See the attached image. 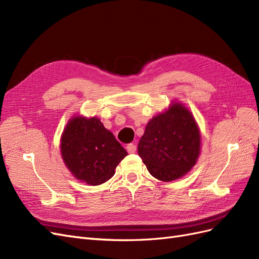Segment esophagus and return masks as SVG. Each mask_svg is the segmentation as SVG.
Returning <instances> with one entry per match:
<instances>
[{
  "label": "esophagus",
  "instance_id": "34e87169",
  "mask_svg": "<svg viewBox=\"0 0 259 259\" xmlns=\"http://www.w3.org/2000/svg\"><path fill=\"white\" fill-rule=\"evenodd\" d=\"M136 145H134V144H128L127 146H126V150H127V152L128 153H135L136 152Z\"/></svg>",
  "mask_w": 259,
  "mask_h": 259
}]
</instances>
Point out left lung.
<instances>
[{"instance_id":"obj_1","label":"left lung","mask_w":259,"mask_h":259,"mask_svg":"<svg viewBox=\"0 0 259 259\" xmlns=\"http://www.w3.org/2000/svg\"><path fill=\"white\" fill-rule=\"evenodd\" d=\"M200 153V132L190 111L173 104L147 124L138 154L153 177L170 182L191 169Z\"/></svg>"}]
</instances>
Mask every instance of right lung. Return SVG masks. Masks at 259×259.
<instances>
[{
	"mask_svg": "<svg viewBox=\"0 0 259 259\" xmlns=\"http://www.w3.org/2000/svg\"><path fill=\"white\" fill-rule=\"evenodd\" d=\"M61 155L74 177L97 186L114 175L127 152L97 117L70 120L61 137Z\"/></svg>",
	"mask_w": 259,
	"mask_h": 259,
	"instance_id": "obj_1",
	"label": "right lung"
}]
</instances>
